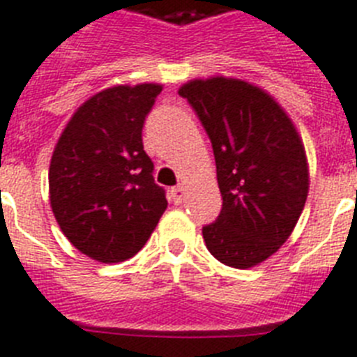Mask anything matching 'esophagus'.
<instances>
[{
	"mask_svg": "<svg viewBox=\"0 0 357 357\" xmlns=\"http://www.w3.org/2000/svg\"><path fill=\"white\" fill-rule=\"evenodd\" d=\"M184 197H186V186H175L171 188V199H173V202L175 204H181L182 201H184Z\"/></svg>",
	"mask_w": 357,
	"mask_h": 357,
	"instance_id": "esophagus-1",
	"label": "esophagus"
}]
</instances>
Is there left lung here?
<instances>
[{
  "mask_svg": "<svg viewBox=\"0 0 357 357\" xmlns=\"http://www.w3.org/2000/svg\"><path fill=\"white\" fill-rule=\"evenodd\" d=\"M212 139L223 208L202 228L206 249L228 267L249 269L291 236L310 190L298 130L264 88L236 77L192 79L178 88Z\"/></svg>",
  "mask_w": 357,
  "mask_h": 357,
  "instance_id": "obj_1",
  "label": "left lung"
}]
</instances>
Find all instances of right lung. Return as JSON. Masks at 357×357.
Here are the masks:
<instances>
[{
  "mask_svg": "<svg viewBox=\"0 0 357 357\" xmlns=\"http://www.w3.org/2000/svg\"><path fill=\"white\" fill-rule=\"evenodd\" d=\"M160 92L158 82L105 88L77 108L53 149V215L70 243L101 264L139 252L167 208L142 142Z\"/></svg>",
  "mask_w": 357,
  "mask_h": 357,
  "instance_id": "1",
  "label": "right lung"
}]
</instances>
